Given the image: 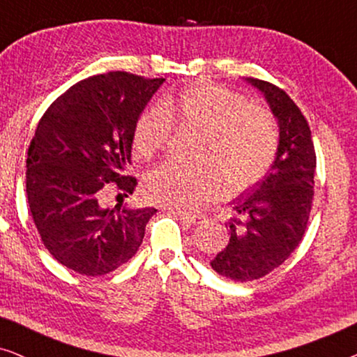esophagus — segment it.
<instances>
[{
	"label": "esophagus",
	"instance_id": "esophagus-1",
	"mask_svg": "<svg viewBox=\"0 0 357 357\" xmlns=\"http://www.w3.org/2000/svg\"><path fill=\"white\" fill-rule=\"evenodd\" d=\"M174 216H177L180 221L187 224H199L204 221V216L202 214H192V213H183V211H172Z\"/></svg>",
	"mask_w": 357,
	"mask_h": 357
}]
</instances>
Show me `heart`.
<instances>
[{
  "instance_id": "heart-1",
  "label": "heart",
  "mask_w": 357,
  "mask_h": 357,
  "mask_svg": "<svg viewBox=\"0 0 357 357\" xmlns=\"http://www.w3.org/2000/svg\"><path fill=\"white\" fill-rule=\"evenodd\" d=\"M178 125L202 130L195 146L197 164L167 162L144 180L149 199L175 209H195L222 193L242 192L271 167L278 130L265 110L222 86L204 84L167 94L141 112L133 130V148L151 159L167 144Z\"/></svg>"
}]
</instances>
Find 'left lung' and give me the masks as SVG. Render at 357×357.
I'll list each match as a JSON object with an SVG mask.
<instances>
[{"label":"left lung","mask_w":357,"mask_h":357,"mask_svg":"<svg viewBox=\"0 0 357 357\" xmlns=\"http://www.w3.org/2000/svg\"><path fill=\"white\" fill-rule=\"evenodd\" d=\"M245 81L265 97L278 121L280 141L261 182L231 202L229 242L211 261L218 275L237 282L268 275L299 245L314 199L317 165L309 123L299 107L270 82Z\"/></svg>","instance_id":"1"}]
</instances>
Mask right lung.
<instances>
[{
  "label": "right lung",
  "instance_id": "1",
  "mask_svg": "<svg viewBox=\"0 0 357 357\" xmlns=\"http://www.w3.org/2000/svg\"><path fill=\"white\" fill-rule=\"evenodd\" d=\"M164 81L123 71L87 77L38 121L27 151L29 208L47 250L79 275H107L128 261L158 211L104 208L99 197L109 182L125 197L138 185L125 174L135 123Z\"/></svg>",
  "mask_w": 357,
  "mask_h": 357
}]
</instances>
